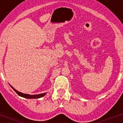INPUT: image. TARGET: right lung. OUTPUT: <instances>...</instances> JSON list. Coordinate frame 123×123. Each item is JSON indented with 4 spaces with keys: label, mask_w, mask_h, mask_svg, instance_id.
Segmentation results:
<instances>
[{
    "label": "right lung",
    "mask_w": 123,
    "mask_h": 123,
    "mask_svg": "<svg viewBox=\"0 0 123 123\" xmlns=\"http://www.w3.org/2000/svg\"><path fill=\"white\" fill-rule=\"evenodd\" d=\"M12 87L13 89L15 91V92H17V94H18V95L19 96L23 97H25V98H39L40 97H42L44 96L45 95V93H43V94H37V95H29V94H23V93H21V92H19V91H17L16 89H15L12 86H10Z\"/></svg>",
    "instance_id": "add662e5"
}]
</instances>
